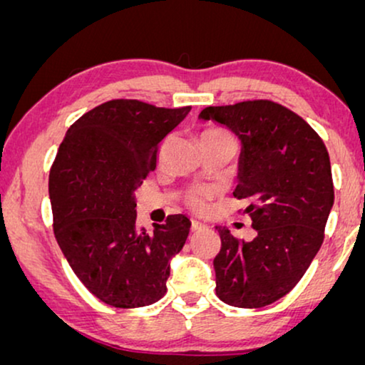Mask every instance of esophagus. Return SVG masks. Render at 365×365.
I'll list each match as a JSON object with an SVG mask.
<instances>
[{
    "instance_id": "obj_1",
    "label": "esophagus",
    "mask_w": 365,
    "mask_h": 365,
    "mask_svg": "<svg viewBox=\"0 0 365 365\" xmlns=\"http://www.w3.org/2000/svg\"><path fill=\"white\" fill-rule=\"evenodd\" d=\"M202 227H206V226H204V224H202L201 221H191V231H192V232L201 231Z\"/></svg>"
}]
</instances>
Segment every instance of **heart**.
I'll return each mask as SVG.
<instances>
[{
	"mask_svg": "<svg viewBox=\"0 0 365 365\" xmlns=\"http://www.w3.org/2000/svg\"><path fill=\"white\" fill-rule=\"evenodd\" d=\"M221 143H232L234 139L231 134L224 129H207L206 133L202 134V144H221ZM169 144H171V138L166 139L164 144L161 146V153H159V159H163L164 154H166ZM212 197V191L209 189H192L187 194V204L192 211L196 212H204L209 209V201Z\"/></svg>",
	"mask_w": 365,
	"mask_h": 365,
	"instance_id": "heart-1",
	"label": "heart"
}]
</instances>
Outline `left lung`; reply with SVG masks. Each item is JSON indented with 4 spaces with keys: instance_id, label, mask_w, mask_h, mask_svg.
I'll return each instance as SVG.
<instances>
[{
    "instance_id": "8db88e82",
    "label": "left lung",
    "mask_w": 365,
    "mask_h": 365,
    "mask_svg": "<svg viewBox=\"0 0 365 365\" xmlns=\"http://www.w3.org/2000/svg\"><path fill=\"white\" fill-rule=\"evenodd\" d=\"M199 118L241 139L234 197L251 201L244 212L256 229L244 241L217 227L216 294L234 307L269 306L296 287L322 246L334 204L326 144L301 116L267 99L209 106Z\"/></svg>"
}]
</instances>
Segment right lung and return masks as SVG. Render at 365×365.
I'll use <instances>...</instances> for the list:
<instances>
[{"label": "right lung", "mask_w": 365, "mask_h": 365, "mask_svg": "<svg viewBox=\"0 0 365 365\" xmlns=\"http://www.w3.org/2000/svg\"><path fill=\"white\" fill-rule=\"evenodd\" d=\"M189 111L113 99L83 114L58 149L49 171L54 236L79 281L108 306L144 307L168 291L169 262L191 221L173 214L151 234L138 229L134 191Z\"/></svg>", "instance_id": "obj_1"}]
</instances>
